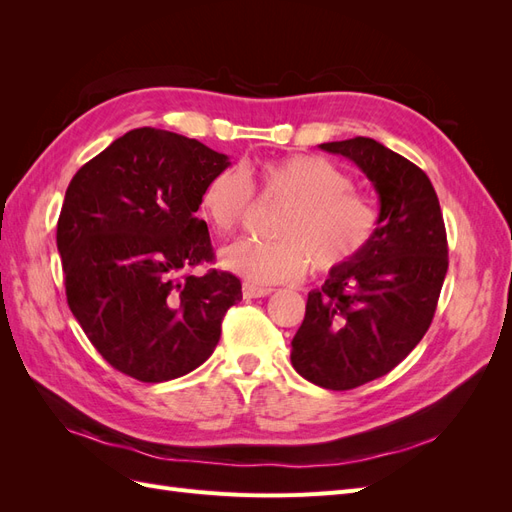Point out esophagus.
Returning <instances> with one entry per match:
<instances>
[{"label": "esophagus", "mask_w": 512, "mask_h": 512, "mask_svg": "<svg viewBox=\"0 0 512 512\" xmlns=\"http://www.w3.org/2000/svg\"><path fill=\"white\" fill-rule=\"evenodd\" d=\"M273 290L271 288H265V286H258V284H252V282H245L243 284V294L247 299H262L267 297V294H271Z\"/></svg>", "instance_id": "obj_1"}]
</instances>
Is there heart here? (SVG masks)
Masks as SVG:
<instances>
[{"instance_id":"b5f03b06","label":"heart","mask_w":512,"mask_h":512,"mask_svg":"<svg viewBox=\"0 0 512 512\" xmlns=\"http://www.w3.org/2000/svg\"><path fill=\"white\" fill-rule=\"evenodd\" d=\"M252 185L286 200L275 241L241 239L222 252V265L258 284L301 280L309 265L329 273L348 265L374 241L378 207L352 192V179L316 156H288L239 170H220L198 196V209L218 235L235 230L250 207Z\"/></svg>"}]
</instances>
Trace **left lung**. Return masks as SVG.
Returning a JSON list of instances; mask_svg holds the SVG:
<instances>
[{"label": "left lung", "instance_id": "obj_1", "mask_svg": "<svg viewBox=\"0 0 512 512\" xmlns=\"http://www.w3.org/2000/svg\"><path fill=\"white\" fill-rule=\"evenodd\" d=\"M361 168L380 200L376 237L307 294L292 367L322 389L348 391L389 374L427 333L448 269L436 190L421 168L374 138L322 143Z\"/></svg>", "mask_w": 512, "mask_h": 512}]
</instances>
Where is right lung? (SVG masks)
<instances>
[{"label":"right lung","mask_w":512,"mask_h":512,"mask_svg":"<svg viewBox=\"0 0 512 512\" xmlns=\"http://www.w3.org/2000/svg\"><path fill=\"white\" fill-rule=\"evenodd\" d=\"M228 156L156 128H136L76 173L57 222L66 297L89 342L121 374L164 382L203 365L222 318L241 301L196 218L205 183Z\"/></svg>","instance_id":"obj_1"}]
</instances>
